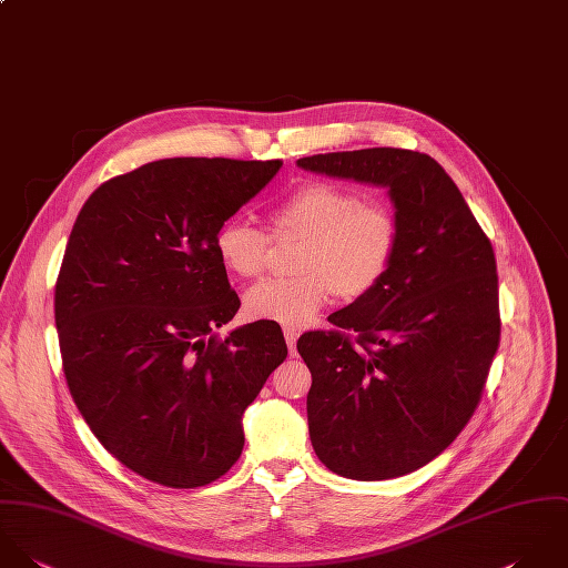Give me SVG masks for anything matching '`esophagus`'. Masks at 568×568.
I'll return each instance as SVG.
<instances>
[{
    "instance_id": "obj_1",
    "label": "esophagus",
    "mask_w": 568,
    "mask_h": 568,
    "mask_svg": "<svg viewBox=\"0 0 568 568\" xmlns=\"http://www.w3.org/2000/svg\"><path fill=\"white\" fill-rule=\"evenodd\" d=\"M283 334H285V342H287V346H290V353H292V355H296V341H298V332H294V329H285Z\"/></svg>"
}]
</instances>
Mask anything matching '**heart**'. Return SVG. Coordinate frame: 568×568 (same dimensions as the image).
<instances>
[{"label":"heart","mask_w":568,"mask_h":568,"mask_svg":"<svg viewBox=\"0 0 568 568\" xmlns=\"http://www.w3.org/2000/svg\"><path fill=\"white\" fill-rule=\"evenodd\" d=\"M276 241H298L294 278L265 281L243 296L250 321L305 327L336 294L344 303L375 292L388 276L399 224L382 202H364L359 193L329 182H312L294 191L270 213ZM270 239L258 227L230 220L215 234L220 263L236 278H256L267 261Z\"/></svg>","instance_id":"b5f03b06"}]
</instances>
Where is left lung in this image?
Listing matches in <instances>:
<instances>
[{
    "mask_svg": "<svg viewBox=\"0 0 568 568\" xmlns=\"http://www.w3.org/2000/svg\"><path fill=\"white\" fill-rule=\"evenodd\" d=\"M301 169L388 189L399 224L382 285L301 336L312 371L314 453L336 474L384 480L444 453L474 415L500 338L489 239L444 166L375 146L301 158Z\"/></svg>",
    "mask_w": 568,
    "mask_h": 568,
    "instance_id": "1",
    "label": "left lung"
}]
</instances>
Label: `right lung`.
I'll return each mask as SVG.
<instances>
[{
  "label": "right lung",
  "mask_w": 568,
  "mask_h": 568,
  "mask_svg": "<svg viewBox=\"0 0 568 568\" xmlns=\"http://www.w3.org/2000/svg\"><path fill=\"white\" fill-rule=\"evenodd\" d=\"M281 166L149 162L101 184L74 222L54 290L63 373L105 450L153 483L224 476L245 408L287 357L272 323L215 334L239 310L215 234Z\"/></svg>",
  "instance_id": "1"
}]
</instances>
